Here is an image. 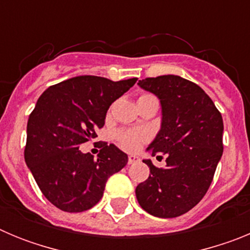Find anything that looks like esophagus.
Wrapping results in <instances>:
<instances>
[{"instance_id": "34e87169", "label": "esophagus", "mask_w": 250, "mask_h": 250, "mask_svg": "<svg viewBox=\"0 0 250 250\" xmlns=\"http://www.w3.org/2000/svg\"><path fill=\"white\" fill-rule=\"evenodd\" d=\"M140 161V159L138 158V156L135 155H130L129 159H127V164L131 165V164H135V163H139Z\"/></svg>"}]
</instances>
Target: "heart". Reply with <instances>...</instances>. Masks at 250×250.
<instances>
[{
    "label": "heart",
    "mask_w": 250,
    "mask_h": 250,
    "mask_svg": "<svg viewBox=\"0 0 250 250\" xmlns=\"http://www.w3.org/2000/svg\"><path fill=\"white\" fill-rule=\"evenodd\" d=\"M146 95L147 94L141 95L140 98L146 96ZM115 139L123 149L127 150V151H136L147 140V134L141 130L120 129L115 131Z\"/></svg>",
    "instance_id": "obj_1"
}]
</instances>
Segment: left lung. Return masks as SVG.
<instances>
[{"mask_svg": "<svg viewBox=\"0 0 250 250\" xmlns=\"http://www.w3.org/2000/svg\"><path fill=\"white\" fill-rule=\"evenodd\" d=\"M139 86L160 99L161 129L147 150L167 155V167L144 160L150 175L136 187V198L151 215L175 218L193 209L213 182L223 155L222 114L200 86L176 75L146 77Z\"/></svg>", "mask_w": 250, "mask_h": 250, "instance_id": "8db88e82", "label": "left lung"}]
</instances>
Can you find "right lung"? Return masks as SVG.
Returning a JSON list of instances; mask_svg holds the SVG:
<instances>
[{"instance_id": "1", "label": "right lung", "mask_w": 250, "mask_h": 250, "mask_svg": "<svg viewBox=\"0 0 250 250\" xmlns=\"http://www.w3.org/2000/svg\"><path fill=\"white\" fill-rule=\"evenodd\" d=\"M136 81L85 75L40 96L28 116L25 161L51 204L67 213L87 210L100 202L107 179L127 164L114 144L104 143L98 159L79 147L98 136L110 105Z\"/></svg>"}]
</instances>
